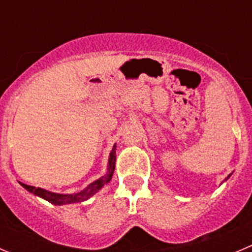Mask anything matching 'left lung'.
<instances>
[{"label": "left lung", "mask_w": 252, "mask_h": 252, "mask_svg": "<svg viewBox=\"0 0 252 252\" xmlns=\"http://www.w3.org/2000/svg\"><path fill=\"white\" fill-rule=\"evenodd\" d=\"M230 176H231V174H229V176H227L226 178H225V181H227V179H229V177H230Z\"/></svg>", "instance_id": "left-lung-1"}]
</instances>
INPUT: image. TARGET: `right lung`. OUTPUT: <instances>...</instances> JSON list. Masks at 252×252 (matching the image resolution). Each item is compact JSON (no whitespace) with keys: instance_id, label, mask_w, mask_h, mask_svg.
I'll list each match as a JSON object with an SVG mask.
<instances>
[{"instance_id":"add662e5","label":"right lung","mask_w":252,"mask_h":252,"mask_svg":"<svg viewBox=\"0 0 252 252\" xmlns=\"http://www.w3.org/2000/svg\"><path fill=\"white\" fill-rule=\"evenodd\" d=\"M115 162H116V145H114L111 152L109 156V162H107V169L106 173L104 176L100 177L99 179L94 181L93 183L89 184L88 187L83 189L80 191H76V193L71 194H63V193H54V191H49L47 189L43 188H35L33 186H27L25 183H21V186L28 190L30 193L34 194V195L39 196L42 199L47 200V202L52 203L54 205H64V204H74V203H81L88 200L89 198H92L95 193L100 190L105 184L109 183L112 178V174L115 171Z\"/></svg>"}]
</instances>
